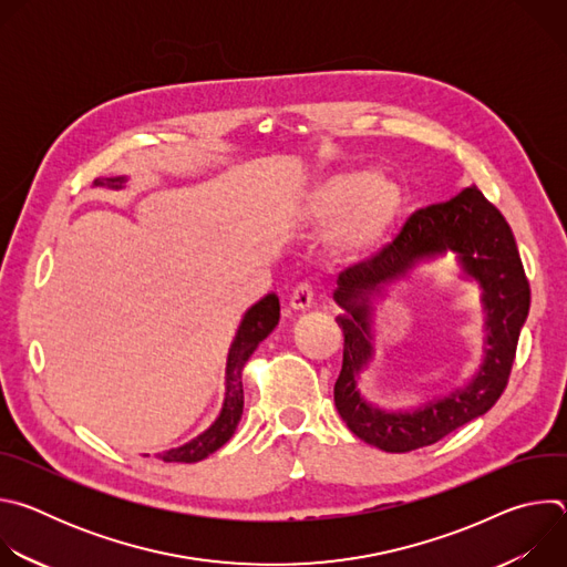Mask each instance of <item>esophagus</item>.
Masks as SVG:
<instances>
[{"label":"esophagus","instance_id":"esophagus-1","mask_svg":"<svg viewBox=\"0 0 567 567\" xmlns=\"http://www.w3.org/2000/svg\"><path fill=\"white\" fill-rule=\"evenodd\" d=\"M311 300H313V289H311V285L305 282L293 289V293L289 298V307L293 311H307L311 307Z\"/></svg>","mask_w":567,"mask_h":567}]
</instances>
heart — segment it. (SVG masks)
Returning a JSON list of instances; mask_svg holds the SVG:
<instances>
[{
	"mask_svg": "<svg viewBox=\"0 0 567 567\" xmlns=\"http://www.w3.org/2000/svg\"><path fill=\"white\" fill-rule=\"evenodd\" d=\"M411 206V195L399 179L350 168L330 173L305 186L287 208L300 230H322L334 260L365 262L377 256Z\"/></svg>",
	"mask_w": 567,
	"mask_h": 567,
	"instance_id": "obj_1",
	"label": "heart"
}]
</instances>
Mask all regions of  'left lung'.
<instances>
[{"label": "left lung", "instance_id": "left-lung-1", "mask_svg": "<svg viewBox=\"0 0 567 567\" xmlns=\"http://www.w3.org/2000/svg\"><path fill=\"white\" fill-rule=\"evenodd\" d=\"M449 252L456 260V275L478 287L485 332L481 365L462 386L413 408H379L358 388L375 353V307L394 286ZM337 285L334 300L343 309L337 322L346 343L334 403L359 440L388 453L415 451L484 415L498 401L529 313V282L509 224L473 184L415 213L385 251L343 271Z\"/></svg>", "mask_w": 567, "mask_h": 567}]
</instances>
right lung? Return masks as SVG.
I'll return each mask as SVG.
<instances>
[{"instance_id": "1", "label": "right lung", "mask_w": 567, "mask_h": 567, "mask_svg": "<svg viewBox=\"0 0 567 567\" xmlns=\"http://www.w3.org/2000/svg\"><path fill=\"white\" fill-rule=\"evenodd\" d=\"M96 188H112L123 190L127 186V177H110V179H96ZM280 320V300L271 291L258 302H254L245 316L239 320V328L230 341L228 357H226V372H224V401L219 415L215 422L193 437L190 442L168 449L164 453H156L158 460L164 462H199L208 455H213L217 449H221L235 433L241 411H245V390H241V368L249 361V357L256 352V348L276 330Z\"/></svg>"}]
</instances>
